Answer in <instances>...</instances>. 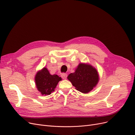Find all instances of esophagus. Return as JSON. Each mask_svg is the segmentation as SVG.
I'll return each mask as SVG.
<instances>
[{"mask_svg": "<svg viewBox=\"0 0 135 135\" xmlns=\"http://www.w3.org/2000/svg\"><path fill=\"white\" fill-rule=\"evenodd\" d=\"M61 77L63 79H67V73H62L61 74Z\"/></svg>", "mask_w": 135, "mask_h": 135, "instance_id": "1", "label": "esophagus"}]
</instances>
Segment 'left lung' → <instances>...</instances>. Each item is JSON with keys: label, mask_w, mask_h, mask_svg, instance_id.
<instances>
[{"label": "left lung", "mask_w": 135, "mask_h": 135, "mask_svg": "<svg viewBox=\"0 0 135 135\" xmlns=\"http://www.w3.org/2000/svg\"><path fill=\"white\" fill-rule=\"evenodd\" d=\"M67 78L78 91L84 94L93 90L99 81L96 69L85 63H80L75 72L69 74Z\"/></svg>", "instance_id": "left-lung-1"}]
</instances>
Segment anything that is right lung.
<instances>
[{
  "instance_id": "obj_1",
  "label": "right lung",
  "mask_w": 135,
  "mask_h": 135,
  "mask_svg": "<svg viewBox=\"0 0 135 135\" xmlns=\"http://www.w3.org/2000/svg\"><path fill=\"white\" fill-rule=\"evenodd\" d=\"M61 79L57 75H51L45 67L38 71L35 77L38 90L44 95H50Z\"/></svg>"
}]
</instances>
